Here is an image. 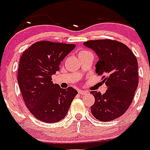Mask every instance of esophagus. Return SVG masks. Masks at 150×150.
I'll return each mask as SVG.
<instances>
[{"mask_svg": "<svg viewBox=\"0 0 150 150\" xmlns=\"http://www.w3.org/2000/svg\"><path fill=\"white\" fill-rule=\"evenodd\" d=\"M79 93L82 94V95H86V94L88 93V92L85 91V90H82V89H79Z\"/></svg>", "mask_w": 150, "mask_h": 150, "instance_id": "1", "label": "esophagus"}]
</instances>
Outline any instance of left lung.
Segmentation results:
<instances>
[{
	"instance_id": "1",
	"label": "left lung",
	"mask_w": 150,
	"mask_h": 150,
	"mask_svg": "<svg viewBox=\"0 0 150 150\" xmlns=\"http://www.w3.org/2000/svg\"><path fill=\"white\" fill-rule=\"evenodd\" d=\"M98 56L96 72L104 75V94L92 91L95 103L91 113L100 121H110L123 115L132 102L139 84L137 59L126 45L111 40L85 42Z\"/></svg>"
}]
</instances>
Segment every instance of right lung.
<instances>
[{
    "mask_svg": "<svg viewBox=\"0 0 150 150\" xmlns=\"http://www.w3.org/2000/svg\"><path fill=\"white\" fill-rule=\"evenodd\" d=\"M75 47V44L40 41L23 52L18 83L27 108L38 120L55 123L64 118L78 94L72 87L62 89L51 81L61 61Z\"/></svg>",
    "mask_w": 150,
    "mask_h": 150,
    "instance_id": "right-lung-1",
    "label": "right lung"
}]
</instances>
